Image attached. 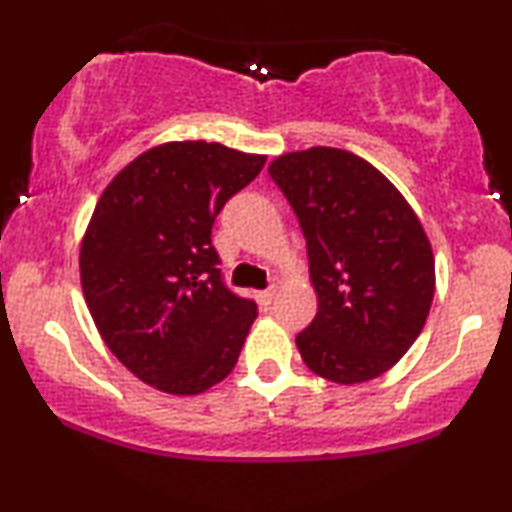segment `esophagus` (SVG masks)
I'll use <instances>...</instances> for the list:
<instances>
[{
    "label": "esophagus",
    "instance_id": "esophagus-1",
    "mask_svg": "<svg viewBox=\"0 0 512 512\" xmlns=\"http://www.w3.org/2000/svg\"><path fill=\"white\" fill-rule=\"evenodd\" d=\"M274 295H276V286L267 288V291H260V293H257V300H260V305H262V307H269V305H272Z\"/></svg>",
    "mask_w": 512,
    "mask_h": 512
}]
</instances>
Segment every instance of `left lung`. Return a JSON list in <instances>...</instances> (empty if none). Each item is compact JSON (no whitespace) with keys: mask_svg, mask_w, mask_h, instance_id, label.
I'll return each instance as SVG.
<instances>
[{"mask_svg":"<svg viewBox=\"0 0 512 512\" xmlns=\"http://www.w3.org/2000/svg\"><path fill=\"white\" fill-rule=\"evenodd\" d=\"M269 176L307 240L317 315L295 336L305 365L336 384L369 381L408 353L434 298L420 219L372 164L336 147L274 159Z\"/></svg>","mask_w":512,"mask_h":512,"instance_id":"left-lung-1","label":"left lung"}]
</instances>
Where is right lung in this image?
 <instances>
[{
	"label": "right lung",
	"instance_id": "right-lung-1",
	"mask_svg": "<svg viewBox=\"0 0 512 512\" xmlns=\"http://www.w3.org/2000/svg\"><path fill=\"white\" fill-rule=\"evenodd\" d=\"M267 157L186 140L109 183L80 248L85 303L109 350L159 391L195 396L236 367L255 300L226 286L212 226Z\"/></svg>",
	"mask_w": 512,
	"mask_h": 512
}]
</instances>
